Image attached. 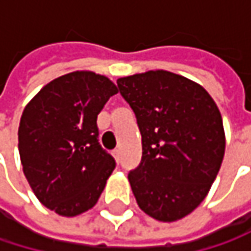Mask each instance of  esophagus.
Returning <instances> with one entry per match:
<instances>
[{"mask_svg": "<svg viewBox=\"0 0 251 251\" xmlns=\"http://www.w3.org/2000/svg\"><path fill=\"white\" fill-rule=\"evenodd\" d=\"M113 157H115L116 163H119V161H121V151H119V150H116V151L113 152Z\"/></svg>", "mask_w": 251, "mask_h": 251, "instance_id": "esophagus-1", "label": "esophagus"}]
</instances>
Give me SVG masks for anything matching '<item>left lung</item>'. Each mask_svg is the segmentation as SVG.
<instances>
[{
  "label": "left lung",
  "instance_id": "1",
  "mask_svg": "<svg viewBox=\"0 0 251 251\" xmlns=\"http://www.w3.org/2000/svg\"><path fill=\"white\" fill-rule=\"evenodd\" d=\"M118 87L142 136L141 164L127 175L136 203L157 221H178L202 203L221 169L220 109L201 84L164 70L122 76Z\"/></svg>",
  "mask_w": 251,
  "mask_h": 251
}]
</instances>
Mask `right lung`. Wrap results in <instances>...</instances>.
I'll return each instance as SVG.
<instances>
[{
    "mask_svg": "<svg viewBox=\"0 0 251 251\" xmlns=\"http://www.w3.org/2000/svg\"><path fill=\"white\" fill-rule=\"evenodd\" d=\"M118 91L106 75L74 71L25 104L19 125L23 173L39 202L61 217L91 209L115 169L97 139V115Z\"/></svg>",
    "mask_w": 251,
    "mask_h": 251,
    "instance_id": "add662e5",
    "label": "right lung"
}]
</instances>
